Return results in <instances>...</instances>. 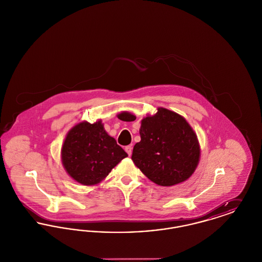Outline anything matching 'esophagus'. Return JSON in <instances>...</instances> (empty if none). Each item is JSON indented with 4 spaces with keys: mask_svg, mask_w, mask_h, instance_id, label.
<instances>
[{
    "mask_svg": "<svg viewBox=\"0 0 262 262\" xmlns=\"http://www.w3.org/2000/svg\"><path fill=\"white\" fill-rule=\"evenodd\" d=\"M125 152L128 154V156H130V155H132V152H133V147H132V145H127V146H125Z\"/></svg>",
    "mask_w": 262,
    "mask_h": 262,
    "instance_id": "1",
    "label": "esophagus"
}]
</instances>
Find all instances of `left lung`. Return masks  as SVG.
Masks as SVG:
<instances>
[{"label":"left lung","instance_id":"1","mask_svg":"<svg viewBox=\"0 0 262 262\" xmlns=\"http://www.w3.org/2000/svg\"><path fill=\"white\" fill-rule=\"evenodd\" d=\"M123 121L136 116L122 113ZM140 141L133 150L132 159L150 181L162 187L183 183L193 174L200 162L199 139L184 117L165 108L141 121Z\"/></svg>","mask_w":262,"mask_h":262}]
</instances>
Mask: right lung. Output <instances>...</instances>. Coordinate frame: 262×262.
<instances>
[{"mask_svg":"<svg viewBox=\"0 0 262 262\" xmlns=\"http://www.w3.org/2000/svg\"><path fill=\"white\" fill-rule=\"evenodd\" d=\"M61 155L67 173L83 186L99 184L127 156L101 121L75 125L64 138Z\"/></svg>","mask_w":262,"mask_h":262,"instance_id":"right-lung-1","label":"right lung"}]
</instances>
